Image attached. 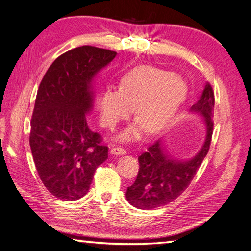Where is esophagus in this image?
Listing matches in <instances>:
<instances>
[{
	"instance_id": "34e87169",
	"label": "esophagus",
	"mask_w": 251,
	"mask_h": 251,
	"mask_svg": "<svg viewBox=\"0 0 251 251\" xmlns=\"http://www.w3.org/2000/svg\"><path fill=\"white\" fill-rule=\"evenodd\" d=\"M110 153L112 155H125L126 154V151L122 148H113L110 151Z\"/></svg>"
}]
</instances>
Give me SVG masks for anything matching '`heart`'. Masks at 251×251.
<instances>
[{
	"instance_id": "obj_1",
	"label": "heart",
	"mask_w": 251,
	"mask_h": 251,
	"mask_svg": "<svg viewBox=\"0 0 251 251\" xmlns=\"http://www.w3.org/2000/svg\"><path fill=\"white\" fill-rule=\"evenodd\" d=\"M187 89L172 73L153 66H140L122 80L120 90L104 91L98 99L101 124L114 129L135 109L137 120L118 136L121 142L141 139L165 130L182 106Z\"/></svg>"
}]
</instances>
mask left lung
Wrapping results in <instances>:
<instances>
[{"label": "left lung", "mask_w": 251, "mask_h": 251, "mask_svg": "<svg viewBox=\"0 0 251 251\" xmlns=\"http://www.w3.org/2000/svg\"><path fill=\"white\" fill-rule=\"evenodd\" d=\"M215 98L213 89L205 83L204 90L189 111L202 118L204 141L195 156L179 159L168 152L164 140H158L139 156L137 179L127 188L126 199L140 209H153L176 200L195 177L208 152L213 135Z\"/></svg>", "instance_id": "8db88e82"}]
</instances>
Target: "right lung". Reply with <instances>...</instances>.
I'll return each mask as SVG.
<instances>
[{
    "instance_id": "right-lung-1",
    "label": "right lung",
    "mask_w": 251,
    "mask_h": 251,
    "mask_svg": "<svg viewBox=\"0 0 251 251\" xmlns=\"http://www.w3.org/2000/svg\"><path fill=\"white\" fill-rule=\"evenodd\" d=\"M115 56L111 50L78 47L57 57L39 84L30 145L40 179L60 200L85 196L97 167L108 158L86 115L94 104V79Z\"/></svg>"
}]
</instances>
